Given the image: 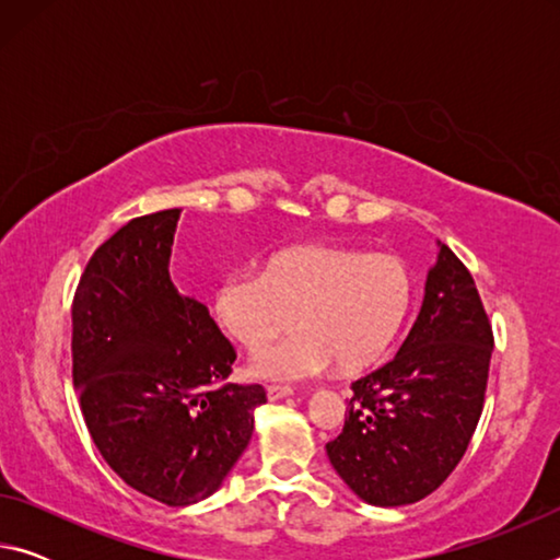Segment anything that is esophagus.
<instances>
[{
  "instance_id": "1",
  "label": "esophagus",
  "mask_w": 560,
  "mask_h": 560,
  "mask_svg": "<svg viewBox=\"0 0 560 560\" xmlns=\"http://www.w3.org/2000/svg\"><path fill=\"white\" fill-rule=\"evenodd\" d=\"M293 390L289 385H279V383H271V385H267V395H269V400H281V397H289Z\"/></svg>"
}]
</instances>
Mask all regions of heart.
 Returning <instances> with one entry per match:
<instances>
[{
  "label": "heart",
  "mask_w": 560,
  "mask_h": 560,
  "mask_svg": "<svg viewBox=\"0 0 560 560\" xmlns=\"http://www.w3.org/2000/svg\"><path fill=\"white\" fill-rule=\"evenodd\" d=\"M410 303V271L393 254L303 244L273 254L261 271L230 273L214 293V314L249 350L296 324L299 334L254 360L261 377L296 381L334 360L346 373L373 365L400 334Z\"/></svg>",
  "instance_id": "1"
}]
</instances>
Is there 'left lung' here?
<instances>
[{
  "label": "left lung",
  "mask_w": 560,
  "mask_h": 560,
  "mask_svg": "<svg viewBox=\"0 0 560 560\" xmlns=\"http://www.w3.org/2000/svg\"><path fill=\"white\" fill-rule=\"evenodd\" d=\"M494 330L447 244L393 360L350 385L343 432L326 444L340 479L375 506L430 497L467 452L485 410Z\"/></svg>",
  "instance_id": "left-lung-1"
}]
</instances>
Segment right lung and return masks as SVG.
I'll return each mask as SVG.
<instances>
[{"mask_svg":"<svg viewBox=\"0 0 560 560\" xmlns=\"http://www.w3.org/2000/svg\"><path fill=\"white\" fill-rule=\"evenodd\" d=\"M179 210L108 236L73 293V385L93 444L140 494L167 506L220 489L252 440L261 385L230 383L236 350L167 261Z\"/></svg>","mask_w":560,"mask_h":560,"instance_id":"add662e5","label":"right lung"}]
</instances>
